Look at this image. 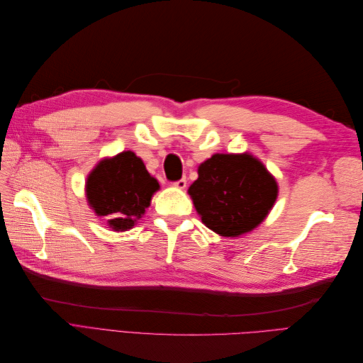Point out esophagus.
Returning a JSON list of instances; mask_svg holds the SVG:
<instances>
[{
	"mask_svg": "<svg viewBox=\"0 0 363 363\" xmlns=\"http://www.w3.org/2000/svg\"><path fill=\"white\" fill-rule=\"evenodd\" d=\"M174 186L177 189H184L186 188V179L183 177V179H180V180H177V182H174Z\"/></svg>",
	"mask_w": 363,
	"mask_h": 363,
	"instance_id": "34e87169",
	"label": "esophagus"
}]
</instances>
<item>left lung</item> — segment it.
<instances>
[{
	"instance_id": "obj_1",
	"label": "left lung",
	"mask_w": 363,
	"mask_h": 363,
	"mask_svg": "<svg viewBox=\"0 0 363 363\" xmlns=\"http://www.w3.org/2000/svg\"><path fill=\"white\" fill-rule=\"evenodd\" d=\"M188 192L206 227L235 238L267 218L279 186L265 164L248 152L213 155L200 164L199 179Z\"/></svg>"
}]
</instances>
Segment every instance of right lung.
<instances>
[{"instance_id": "right-lung-1", "label": "right lung", "mask_w": 363, "mask_h": 363, "mask_svg": "<svg viewBox=\"0 0 363 363\" xmlns=\"http://www.w3.org/2000/svg\"><path fill=\"white\" fill-rule=\"evenodd\" d=\"M160 188L133 151L103 159L87 175V203L115 232H125L144 216L151 196Z\"/></svg>"}]
</instances>
